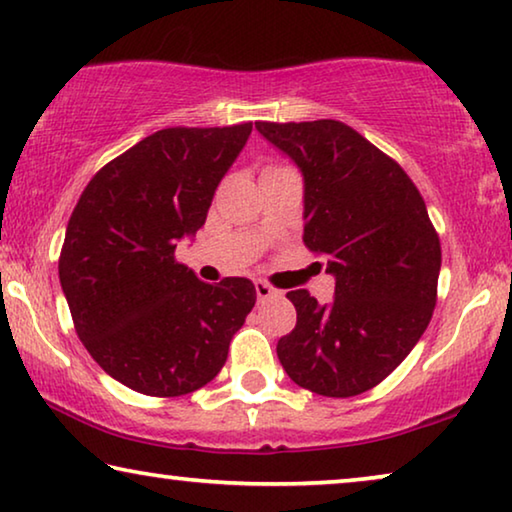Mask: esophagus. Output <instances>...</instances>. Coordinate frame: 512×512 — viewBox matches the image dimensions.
Here are the masks:
<instances>
[{"instance_id":"obj_1","label":"esophagus","mask_w":512,"mask_h":512,"mask_svg":"<svg viewBox=\"0 0 512 512\" xmlns=\"http://www.w3.org/2000/svg\"><path fill=\"white\" fill-rule=\"evenodd\" d=\"M256 297L258 302H270V300H277V297H281V290L272 288L270 283L267 281H256Z\"/></svg>"}]
</instances>
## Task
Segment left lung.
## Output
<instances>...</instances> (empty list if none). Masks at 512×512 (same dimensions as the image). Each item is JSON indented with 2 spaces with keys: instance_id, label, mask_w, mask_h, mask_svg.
<instances>
[{
  "instance_id": "obj_1",
  "label": "left lung",
  "mask_w": 512,
  "mask_h": 512,
  "mask_svg": "<svg viewBox=\"0 0 512 512\" xmlns=\"http://www.w3.org/2000/svg\"><path fill=\"white\" fill-rule=\"evenodd\" d=\"M304 176V245L327 258L332 304L290 290L297 325L279 338L290 380L350 398L380 384L426 332L442 247L410 176L350 125L258 121Z\"/></svg>"
}]
</instances>
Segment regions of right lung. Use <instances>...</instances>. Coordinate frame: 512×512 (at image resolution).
<instances>
[{
  "label": "right lung",
  "mask_w": 512,
  "mask_h": 512,
  "mask_svg": "<svg viewBox=\"0 0 512 512\" xmlns=\"http://www.w3.org/2000/svg\"><path fill=\"white\" fill-rule=\"evenodd\" d=\"M249 135L251 123L157 130L105 164L70 215L59 281L75 332L132 391L174 398L206 387L254 309L249 279L212 286L176 261Z\"/></svg>",
  "instance_id": "1"
}]
</instances>
